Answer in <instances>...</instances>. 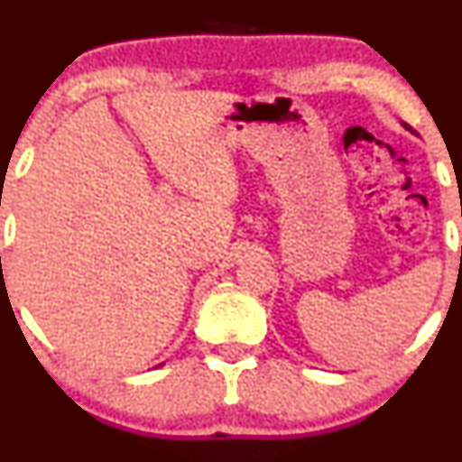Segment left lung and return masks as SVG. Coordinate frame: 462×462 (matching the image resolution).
<instances>
[{
  "instance_id": "1",
  "label": "left lung",
  "mask_w": 462,
  "mask_h": 462,
  "mask_svg": "<svg viewBox=\"0 0 462 462\" xmlns=\"http://www.w3.org/2000/svg\"><path fill=\"white\" fill-rule=\"evenodd\" d=\"M402 125H404V123H402ZM404 127H407V125H404Z\"/></svg>"
}]
</instances>
